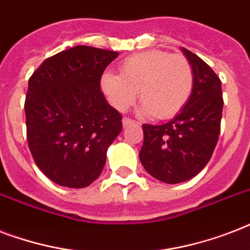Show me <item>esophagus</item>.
<instances>
[{"mask_svg": "<svg viewBox=\"0 0 250 250\" xmlns=\"http://www.w3.org/2000/svg\"><path fill=\"white\" fill-rule=\"evenodd\" d=\"M135 122L132 119H129V118H123V121H122V125H123V128H127L128 125H133Z\"/></svg>", "mask_w": 250, "mask_h": 250, "instance_id": "1", "label": "esophagus"}]
</instances>
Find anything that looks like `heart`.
Segmentation results:
<instances>
[{
    "label": "heart",
    "instance_id": "1",
    "mask_svg": "<svg viewBox=\"0 0 250 250\" xmlns=\"http://www.w3.org/2000/svg\"><path fill=\"white\" fill-rule=\"evenodd\" d=\"M101 89L110 104L125 111L139 98L141 113L156 119H168L184 107L193 89V70L183 56L162 50L127 57L119 64V75L105 72Z\"/></svg>",
    "mask_w": 250,
    "mask_h": 250
}]
</instances>
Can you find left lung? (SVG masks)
I'll return each mask as SVG.
<instances>
[{"instance_id":"8db88e82","label":"left lung","mask_w":250,"mask_h":250,"mask_svg":"<svg viewBox=\"0 0 250 250\" xmlns=\"http://www.w3.org/2000/svg\"><path fill=\"white\" fill-rule=\"evenodd\" d=\"M183 54L193 70V89L184 107L165 125H143L144 144L139 157L160 182L189 180L211 158L221 131L222 84L209 64L189 50Z\"/></svg>"}]
</instances>
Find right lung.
<instances>
[{
  "label": "right lung",
  "instance_id": "obj_1",
  "mask_svg": "<svg viewBox=\"0 0 250 250\" xmlns=\"http://www.w3.org/2000/svg\"><path fill=\"white\" fill-rule=\"evenodd\" d=\"M118 52L78 45L45 60L29 78L25 125L29 150L52 182L84 188L101 175L122 115L100 82Z\"/></svg>",
  "mask_w": 250,
  "mask_h": 250
}]
</instances>
